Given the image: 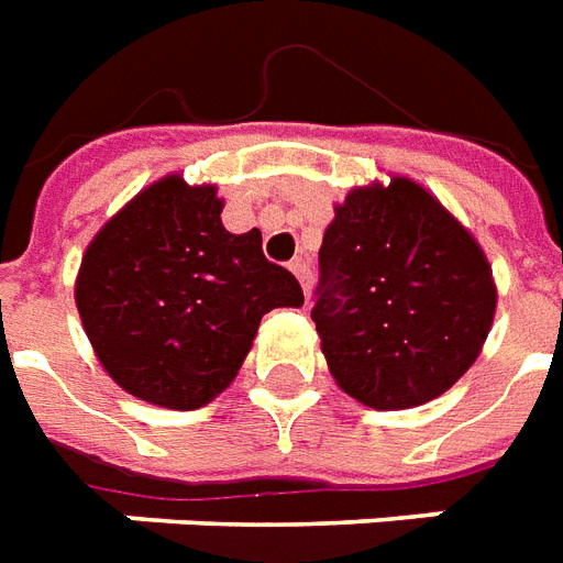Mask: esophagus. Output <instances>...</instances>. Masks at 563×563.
<instances>
[{
    "mask_svg": "<svg viewBox=\"0 0 563 563\" xmlns=\"http://www.w3.org/2000/svg\"><path fill=\"white\" fill-rule=\"evenodd\" d=\"M291 272H295V277L300 280V286H303V295H310V286H312V265L310 260H303V256H298V260H291L289 265Z\"/></svg>",
    "mask_w": 563,
    "mask_h": 563,
    "instance_id": "esophagus-1",
    "label": "esophagus"
}]
</instances>
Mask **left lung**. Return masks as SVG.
<instances>
[{
    "mask_svg": "<svg viewBox=\"0 0 563 563\" xmlns=\"http://www.w3.org/2000/svg\"><path fill=\"white\" fill-rule=\"evenodd\" d=\"M496 312L482 247L410 179L354 188L324 233L312 321L330 375L375 410L443 396Z\"/></svg>",
    "mask_w": 563,
    "mask_h": 563,
    "instance_id": "obj_1",
    "label": "left lung"
}]
</instances>
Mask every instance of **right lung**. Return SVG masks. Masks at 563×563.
I'll return each mask as SVG.
<instances>
[{"label":"right lung","instance_id":"obj_1","mask_svg":"<svg viewBox=\"0 0 563 563\" xmlns=\"http://www.w3.org/2000/svg\"><path fill=\"white\" fill-rule=\"evenodd\" d=\"M212 186L165 177L102 227L76 280L85 333L114 380L170 410L209 405L242 368L274 307H300L263 233L221 224Z\"/></svg>","mask_w":563,"mask_h":563}]
</instances>
